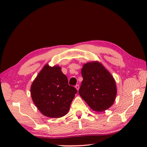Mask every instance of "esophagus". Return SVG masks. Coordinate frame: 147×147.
Wrapping results in <instances>:
<instances>
[{"label": "esophagus", "instance_id": "esophagus-1", "mask_svg": "<svg viewBox=\"0 0 147 147\" xmlns=\"http://www.w3.org/2000/svg\"><path fill=\"white\" fill-rule=\"evenodd\" d=\"M75 88H76V90H78H78H79V88H80V85H76L75 86Z\"/></svg>", "mask_w": 147, "mask_h": 147}]
</instances>
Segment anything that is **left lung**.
I'll use <instances>...</instances> for the list:
<instances>
[{"mask_svg": "<svg viewBox=\"0 0 147 147\" xmlns=\"http://www.w3.org/2000/svg\"><path fill=\"white\" fill-rule=\"evenodd\" d=\"M83 81L79 94L89 107L102 112L111 107L117 94L116 85L111 74L98 62H88L82 69Z\"/></svg>", "mask_w": 147, "mask_h": 147, "instance_id": "1", "label": "left lung"}]
</instances>
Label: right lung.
Returning a JSON list of instances; mask_svg holds the SVG:
<instances>
[{"label": "right lung", "instance_id": "1", "mask_svg": "<svg viewBox=\"0 0 147 147\" xmlns=\"http://www.w3.org/2000/svg\"><path fill=\"white\" fill-rule=\"evenodd\" d=\"M77 90L69 85L61 68L46 64L31 86V95L38 110L47 117H61L66 114Z\"/></svg>", "mask_w": 147, "mask_h": 147}]
</instances>
